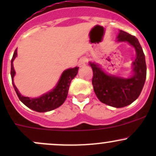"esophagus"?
Here are the masks:
<instances>
[{
	"mask_svg": "<svg viewBox=\"0 0 156 156\" xmlns=\"http://www.w3.org/2000/svg\"><path fill=\"white\" fill-rule=\"evenodd\" d=\"M86 62H87V59L85 58H81L78 61V66H79L80 68H82L86 66Z\"/></svg>",
	"mask_w": 156,
	"mask_h": 156,
	"instance_id": "1",
	"label": "esophagus"
}]
</instances>
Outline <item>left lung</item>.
<instances>
[{"label": "left lung", "mask_w": 156, "mask_h": 156, "mask_svg": "<svg viewBox=\"0 0 156 156\" xmlns=\"http://www.w3.org/2000/svg\"><path fill=\"white\" fill-rule=\"evenodd\" d=\"M127 42L136 51V59L132 63V75L123 78L106 73L100 65L89 62L93 69L92 84L94 90L100 102L115 108L131 104L138 98L145 84L146 65L145 55L134 36L119 30L117 42Z\"/></svg>", "instance_id": "1"}]
</instances>
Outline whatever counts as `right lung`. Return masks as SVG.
<instances>
[{"label": "right lung", "instance_id": "right-lung-1", "mask_svg": "<svg viewBox=\"0 0 156 156\" xmlns=\"http://www.w3.org/2000/svg\"><path fill=\"white\" fill-rule=\"evenodd\" d=\"M17 56V49H16L13 53L12 59H11V78H12V86L18 96L20 101L26 105L27 107L34 111L38 112H45L51 111L55 108L59 107L65 102L68 95L69 86L72 80L75 78L78 74L79 67L70 68L64 71L61 75L57 84L53 90H51L46 94H43L37 98H30L22 95L16 87L13 82V78L15 76L16 72L13 68V61Z\"/></svg>", "mask_w": 156, "mask_h": 156}]
</instances>
